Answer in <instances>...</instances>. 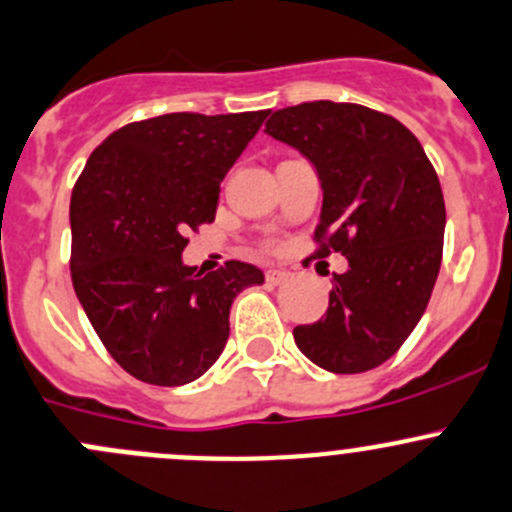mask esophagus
Returning <instances> with one entry per match:
<instances>
[{
    "label": "esophagus",
    "mask_w": 512,
    "mask_h": 512,
    "mask_svg": "<svg viewBox=\"0 0 512 512\" xmlns=\"http://www.w3.org/2000/svg\"><path fill=\"white\" fill-rule=\"evenodd\" d=\"M288 278V271H281V268H271V271H266V281L271 283V286H278V283H283Z\"/></svg>",
    "instance_id": "esophagus-1"
}]
</instances>
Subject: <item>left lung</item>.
<instances>
[{"label":"left lung","instance_id":"1","mask_svg":"<svg viewBox=\"0 0 512 512\" xmlns=\"http://www.w3.org/2000/svg\"><path fill=\"white\" fill-rule=\"evenodd\" d=\"M266 131L301 151L321 179L308 258H348V271L333 273L321 321L293 328L296 346L326 371H371L411 336L433 293L445 231L438 174L408 126L361 104L286 106Z\"/></svg>","mask_w":512,"mask_h":512}]
</instances>
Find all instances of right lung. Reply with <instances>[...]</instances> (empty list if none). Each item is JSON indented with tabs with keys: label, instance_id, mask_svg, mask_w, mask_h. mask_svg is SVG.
<instances>
[{
	"label": "right lung",
	"instance_id": "1",
	"mask_svg": "<svg viewBox=\"0 0 512 512\" xmlns=\"http://www.w3.org/2000/svg\"><path fill=\"white\" fill-rule=\"evenodd\" d=\"M268 111H174L131 121L86 161L69 204L72 283L109 356L151 386L209 371L236 293L263 283L244 261L204 273L181 263L189 231L216 216L219 186Z\"/></svg>",
	"mask_w": 512,
	"mask_h": 512
}]
</instances>
